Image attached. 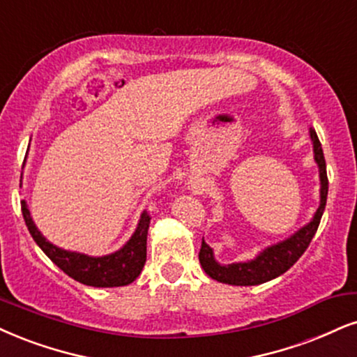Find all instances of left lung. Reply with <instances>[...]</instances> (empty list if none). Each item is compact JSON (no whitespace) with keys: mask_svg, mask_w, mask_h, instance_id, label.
Here are the masks:
<instances>
[{"mask_svg":"<svg viewBox=\"0 0 357 357\" xmlns=\"http://www.w3.org/2000/svg\"><path fill=\"white\" fill-rule=\"evenodd\" d=\"M310 139L313 142L314 162L319 172V206L316 208L313 218L301 227L300 230L294 231L288 238L278 241V243L266 246L257 257L248 261L230 263V265H222L215 259L213 248L205 240L202 238V248L199 253L200 265L204 271L212 280L220 283H227L233 286H257L266 281L278 278L284 271H288L294 263L300 259L306 248L313 240L316 230H318L321 217H323L324 206L328 199V175H326V162H324V153L321 149V142L316 135L314 129H310Z\"/></svg>","mask_w":357,"mask_h":357,"instance_id":"1","label":"left lung"}]
</instances>
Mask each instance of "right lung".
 Masks as SVG:
<instances>
[{
    "label": "right lung",
    "instance_id": "right-lung-1",
    "mask_svg": "<svg viewBox=\"0 0 357 357\" xmlns=\"http://www.w3.org/2000/svg\"><path fill=\"white\" fill-rule=\"evenodd\" d=\"M21 210H23L26 227L39 248L56 266H59L66 275L79 283L94 286V288L126 286L130 284L142 271L145 259H147V231L151 225V217L145 212L140 215L137 228L122 248L114 253L102 255V257H91V255L63 250L52 245L38 230L24 200L21 202Z\"/></svg>",
    "mask_w": 357,
    "mask_h": 357
}]
</instances>
